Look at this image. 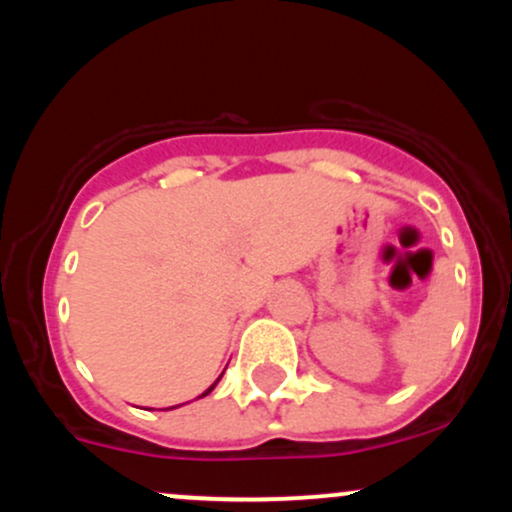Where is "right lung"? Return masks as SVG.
Segmentation results:
<instances>
[{
  "mask_svg": "<svg viewBox=\"0 0 512 512\" xmlns=\"http://www.w3.org/2000/svg\"><path fill=\"white\" fill-rule=\"evenodd\" d=\"M214 385H216V383H214ZM214 385H211V387H209V390H207V392H204V395H209V392H211V390H214ZM204 395H202V397H204Z\"/></svg>",
  "mask_w": 512,
  "mask_h": 512,
  "instance_id": "add662e5",
  "label": "right lung"
}]
</instances>
